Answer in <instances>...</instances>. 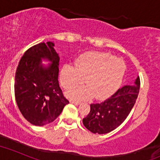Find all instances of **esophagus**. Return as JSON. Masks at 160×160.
I'll return each mask as SVG.
<instances>
[{"instance_id":"1","label":"esophagus","mask_w":160,"mask_h":160,"mask_svg":"<svg viewBox=\"0 0 160 160\" xmlns=\"http://www.w3.org/2000/svg\"><path fill=\"white\" fill-rule=\"evenodd\" d=\"M70 102L73 103V104H75V105H80V102H79V101H76V100H73V99L70 100Z\"/></svg>"}]
</instances>
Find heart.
Listing matches in <instances>:
<instances>
[{
  "mask_svg": "<svg viewBox=\"0 0 160 160\" xmlns=\"http://www.w3.org/2000/svg\"><path fill=\"white\" fill-rule=\"evenodd\" d=\"M126 65L114 55L104 52H88L76 61V67L66 64L61 72V82L66 88L83 84L86 79L88 85L75 87L68 94L76 99H104L117 90L123 79Z\"/></svg>",
  "mask_w": 160,
  "mask_h": 160,
  "instance_id": "b5f03b06",
  "label": "heart"
}]
</instances>
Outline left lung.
<instances>
[{
  "mask_svg": "<svg viewBox=\"0 0 160 160\" xmlns=\"http://www.w3.org/2000/svg\"><path fill=\"white\" fill-rule=\"evenodd\" d=\"M139 89L140 78L138 76L133 85H125L102 102L91 104L90 112L83 119L84 127L93 133L104 134L113 131L130 113Z\"/></svg>",
  "mask_w": 160,
  "mask_h": 160,
  "instance_id": "obj_1",
  "label": "left lung"
}]
</instances>
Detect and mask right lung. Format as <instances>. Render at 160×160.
Instances as JSON below:
<instances>
[{"mask_svg": "<svg viewBox=\"0 0 160 160\" xmlns=\"http://www.w3.org/2000/svg\"><path fill=\"white\" fill-rule=\"evenodd\" d=\"M51 41L40 43L24 53L15 73L14 95L20 112L33 125L52 123L69 101L58 84L59 56ZM50 61L48 66L42 59Z\"/></svg>", "mask_w": 160, "mask_h": 160, "instance_id": "right-lung-1", "label": "right lung"}]
</instances>
